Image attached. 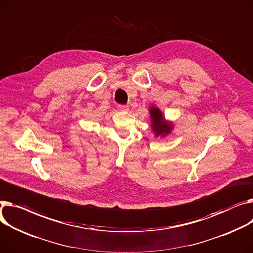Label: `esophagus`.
<instances>
[{"instance_id": "34e87169", "label": "esophagus", "mask_w": 253, "mask_h": 253, "mask_svg": "<svg viewBox=\"0 0 253 253\" xmlns=\"http://www.w3.org/2000/svg\"><path fill=\"white\" fill-rule=\"evenodd\" d=\"M118 110L121 111V112H127L129 110V107L126 105H119L118 106Z\"/></svg>"}]
</instances>
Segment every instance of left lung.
Segmentation results:
<instances>
[{"instance_id": "obj_1", "label": "left lung", "mask_w": 253, "mask_h": 253, "mask_svg": "<svg viewBox=\"0 0 253 253\" xmlns=\"http://www.w3.org/2000/svg\"><path fill=\"white\" fill-rule=\"evenodd\" d=\"M151 130L155 133L156 137H165L170 134L173 129V123L167 121L162 113V111L155 106L149 108Z\"/></svg>"}]
</instances>
